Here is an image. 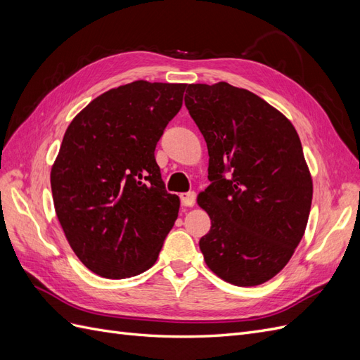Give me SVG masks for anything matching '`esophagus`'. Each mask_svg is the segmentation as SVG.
Listing matches in <instances>:
<instances>
[{
    "mask_svg": "<svg viewBox=\"0 0 360 360\" xmlns=\"http://www.w3.org/2000/svg\"><path fill=\"white\" fill-rule=\"evenodd\" d=\"M180 200L184 207H192L195 204V200H197V193H195L193 191L180 193Z\"/></svg>",
    "mask_w": 360,
    "mask_h": 360,
    "instance_id": "34e87169",
    "label": "esophagus"
}]
</instances>
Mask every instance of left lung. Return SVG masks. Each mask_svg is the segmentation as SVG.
Masks as SVG:
<instances>
[{
	"label": "left lung",
	"mask_w": 360,
	"mask_h": 360,
	"mask_svg": "<svg viewBox=\"0 0 360 360\" xmlns=\"http://www.w3.org/2000/svg\"><path fill=\"white\" fill-rule=\"evenodd\" d=\"M188 111L209 150L198 205L212 226L200 240L221 279L254 287L278 275L300 243L312 179L290 120L257 94L228 82L189 84Z\"/></svg>",
	"instance_id": "left-lung-1"
}]
</instances>
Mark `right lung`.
Returning <instances> with one entry per match:
<instances>
[{
	"label": "right lung",
	"instance_id": "obj_1",
	"mask_svg": "<svg viewBox=\"0 0 360 360\" xmlns=\"http://www.w3.org/2000/svg\"><path fill=\"white\" fill-rule=\"evenodd\" d=\"M186 84L135 81L96 97L64 134L51 169L56 213L93 274L124 279L156 263L179 216L155 159Z\"/></svg>",
	"mask_w": 360,
	"mask_h": 360
}]
</instances>
